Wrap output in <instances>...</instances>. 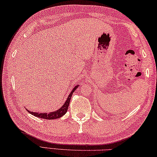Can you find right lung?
<instances>
[{
  "label": "right lung",
  "instance_id": "right-lung-1",
  "mask_svg": "<svg viewBox=\"0 0 157 157\" xmlns=\"http://www.w3.org/2000/svg\"><path fill=\"white\" fill-rule=\"evenodd\" d=\"M78 85H77L76 86H75L73 88L72 91L70 92V94H69L68 97L67 99H66V101L65 103L62 105L61 108H60L59 109H57L56 111L54 112H49V113H37V112H33L29 110H27V112H29L34 116L38 117V118H41V119H48V120H52V119H59V118L63 117L66 112L67 111L68 107H69V104H70V101L71 99V96H72V94L78 88Z\"/></svg>",
  "mask_w": 157,
  "mask_h": 157
}]
</instances>
